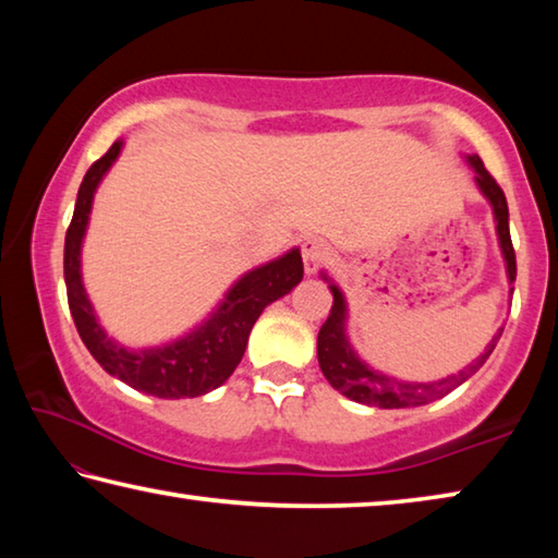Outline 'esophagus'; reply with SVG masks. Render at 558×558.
Segmentation results:
<instances>
[{
  "label": "esophagus",
  "instance_id": "34e87169",
  "mask_svg": "<svg viewBox=\"0 0 558 558\" xmlns=\"http://www.w3.org/2000/svg\"><path fill=\"white\" fill-rule=\"evenodd\" d=\"M327 256H329V248H327L325 241L310 239V241L302 243V266H305L307 276H315L317 268L327 260Z\"/></svg>",
  "mask_w": 558,
  "mask_h": 558
}]
</instances>
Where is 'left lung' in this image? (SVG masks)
Masks as SVG:
<instances>
[{
  "instance_id": "left-lung-1",
  "label": "left lung",
  "mask_w": 558,
  "mask_h": 558,
  "mask_svg": "<svg viewBox=\"0 0 558 558\" xmlns=\"http://www.w3.org/2000/svg\"><path fill=\"white\" fill-rule=\"evenodd\" d=\"M465 162L472 167V172H475V184L480 189V194H483L487 204L493 206L497 243H499V251H502V258H505L507 280H509V286H512L517 278V260H514L512 239H509V209H507L505 192L499 189L495 179L489 177V172L483 165V159H480L477 155H465ZM319 278L329 282V290H332V298H335L327 323L323 325V329H319V335H317L319 369H323L325 379L332 384V389H337L339 393L356 403L374 405V409H413V405H426V403L438 401V399H442V396H448L452 389H458L462 381H468L470 376L487 362V356L493 354L497 339L502 337V327H499V332L489 339L485 352L458 374L442 376V379H436V381L396 379V376L374 369V366L366 364L364 359L356 354V349L352 347V342H349V337H347L349 307H347L344 292L332 278L327 276L325 270L319 272ZM512 290L514 288H509V292Z\"/></svg>"
}]
</instances>
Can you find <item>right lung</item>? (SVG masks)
I'll return each instance as SVG.
<instances>
[{
  "label": "right lung",
  "instance_id": "right-lung-1",
  "mask_svg": "<svg viewBox=\"0 0 558 558\" xmlns=\"http://www.w3.org/2000/svg\"><path fill=\"white\" fill-rule=\"evenodd\" d=\"M122 147H125V140L120 137L96 165H90L81 182L63 248L69 307L83 344L110 376L132 386L135 391L157 396V399H194V396L219 389L229 379L241 362L251 329L263 310L270 302L288 295L302 280L300 248H290L282 256L243 272L223 292L209 317H204L182 337L155 347L120 344L100 325L88 290L83 286L81 251L88 231L93 199H96L100 182L120 157Z\"/></svg>",
  "mask_w": 558,
  "mask_h": 558
}]
</instances>
